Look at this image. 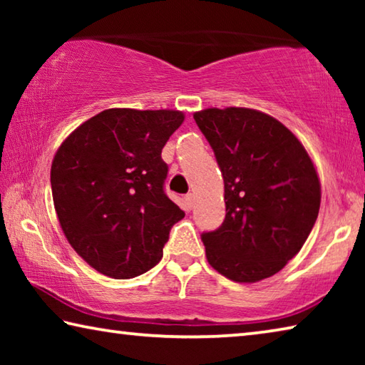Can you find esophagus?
<instances>
[{
	"label": "esophagus",
	"instance_id": "1",
	"mask_svg": "<svg viewBox=\"0 0 365 365\" xmlns=\"http://www.w3.org/2000/svg\"><path fill=\"white\" fill-rule=\"evenodd\" d=\"M185 201H187V206L188 207H193L195 206V195L193 193L185 195Z\"/></svg>",
	"mask_w": 365,
	"mask_h": 365
}]
</instances>
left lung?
I'll list each match as a JSON object with an SVG mask.
<instances>
[{
  "mask_svg": "<svg viewBox=\"0 0 365 365\" xmlns=\"http://www.w3.org/2000/svg\"><path fill=\"white\" fill-rule=\"evenodd\" d=\"M193 117L224 177L225 219L201 235L207 261L233 282L267 279L298 255L316 224V168L301 141L259 110L212 108Z\"/></svg>",
  "mask_w": 365,
  "mask_h": 365,
  "instance_id": "8db88e82",
  "label": "left lung"
}]
</instances>
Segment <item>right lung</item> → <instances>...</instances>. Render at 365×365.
I'll list each match as a JSON object with an SVG mask.
<instances>
[{"label": "right lung", "instance_id": "obj_1", "mask_svg": "<svg viewBox=\"0 0 365 365\" xmlns=\"http://www.w3.org/2000/svg\"><path fill=\"white\" fill-rule=\"evenodd\" d=\"M178 110L106 109L73 130L54 156L51 190L61 228L91 267L133 279L163 257L185 212L165 195L164 145Z\"/></svg>", "mask_w": 365, "mask_h": 365}]
</instances>
